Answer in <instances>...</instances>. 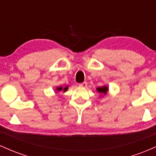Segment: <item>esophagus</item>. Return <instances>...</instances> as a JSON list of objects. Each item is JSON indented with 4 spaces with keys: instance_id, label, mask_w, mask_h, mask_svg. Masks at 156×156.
<instances>
[{
    "instance_id": "obj_1",
    "label": "esophagus",
    "mask_w": 156,
    "mask_h": 156,
    "mask_svg": "<svg viewBox=\"0 0 156 156\" xmlns=\"http://www.w3.org/2000/svg\"><path fill=\"white\" fill-rule=\"evenodd\" d=\"M78 85H79V87H83V88H85V87H87V83L85 81V82H83V83H79Z\"/></svg>"
}]
</instances>
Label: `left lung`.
<instances>
[{
    "label": "left lung",
    "mask_w": 156,
    "mask_h": 156,
    "mask_svg": "<svg viewBox=\"0 0 156 156\" xmlns=\"http://www.w3.org/2000/svg\"><path fill=\"white\" fill-rule=\"evenodd\" d=\"M97 90L100 93H103V94H106L107 91H108V87H98L97 89Z\"/></svg>",
    "instance_id": "8db88e82"
}]
</instances>
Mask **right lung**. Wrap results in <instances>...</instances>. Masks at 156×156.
Listing matches in <instances>:
<instances>
[{
	"label": "right lung",
	"mask_w": 156,
	"mask_h": 156,
	"mask_svg": "<svg viewBox=\"0 0 156 156\" xmlns=\"http://www.w3.org/2000/svg\"><path fill=\"white\" fill-rule=\"evenodd\" d=\"M62 89H63V88H62V87H58V88H57V90H58V91H61V90H62ZM67 87H65V88H64V89H63V90H64V92H65V91H67Z\"/></svg>",
	"instance_id": "1"
}]
</instances>
